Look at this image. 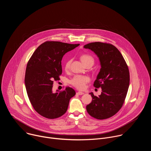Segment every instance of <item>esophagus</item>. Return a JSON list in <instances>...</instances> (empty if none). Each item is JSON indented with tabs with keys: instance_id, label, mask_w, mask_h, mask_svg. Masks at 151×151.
<instances>
[{
	"instance_id": "esophagus-1",
	"label": "esophagus",
	"mask_w": 151,
	"mask_h": 151,
	"mask_svg": "<svg viewBox=\"0 0 151 151\" xmlns=\"http://www.w3.org/2000/svg\"><path fill=\"white\" fill-rule=\"evenodd\" d=\"M84 93H82V92H80V91H79V92H77L76 93V94H78V95H83Z\"/></svg>"
}]
</instances>
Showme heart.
<instances>
[{"label": "heart", "instance_id": "obj_1", "mask_svg": "<svg viewBox=\"0 0 151 151\" xmlns=\"http://www.w3.org/2000/svg\"><path fill=\"white\" fill-rule=\"evenodd\" d=\"M81 60L82 62L83 63L84 65L87 63H91L93 64L94 63V58L90 55L84 54L81 57ZM71 63V60H69L66 61L65 64V69H68L70 67V64ZM90 81L89 77L87 76L82 75H76L74 76L70 81V83L75 87V88L79 90H83L85 88L86 84Z\"/></svg>", "mask_w": 151, "mask_h": 151}]
</instances>
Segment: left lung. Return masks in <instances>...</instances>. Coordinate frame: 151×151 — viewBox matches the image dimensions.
I'll return each instance as SVG.
<instances>
[{
	"instance_id": "obj_1",
	"label": "left lung",
	"mask_w": 151,
	"mask_h": 151,
	"mask_svg": "<svg viewBox=\"0 0 151 151\" xmlns=\"http://www.w3.org/2000/svg\"><path fill=\"white\" fill-rule=\"evenodd\" d=\"M83 48L93 51L99 59L101 68L94 87L102 91L99 97L90 93L93 100L86 109L94 118H109L119 111L126 97L130 83L128 66L121 53L112 44L96 42Z\"/></svg>"
}]
</instances>
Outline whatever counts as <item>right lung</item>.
<instances>
[{
    "mask_svg": "<svg viewBox=\"0 0 151 151\" xmlns=\"http://www.w3.org/2000/svg\"><path fill=\"white\" fill-rule=\"evenodd\" d=\"M79 45L47 41L37 47L28 61L24 79L27 93L33 108L42 116L55 119L66 112L75 91L66 87L54 93V80H59L61 75L63 55Z\"/></svg>",
    "mask_w": 151,
    "mask_h": 151,
    "instance_id": "obj_1",
    "label": "right lung"
}]
</instances>
